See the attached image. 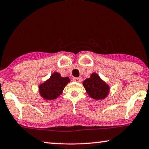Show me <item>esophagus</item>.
Masks as SVG:
<instances>
[{"instance_id": "1", "label": "esophagus", "mask_w": 149, "mask_h": 149, "mask_svg": "<svg viewBox=\"0 0 149 149\" xmlns=\"http://www.w3.org/2000/svg\"><path fill=\"white\" fill-rule=\"evenodd\" d=\"M82 81V79L81 77H79V78H73V81L76 82V83H80V82H81Z\"/></svg>"}]
</instances>
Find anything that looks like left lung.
Wrapping results in <instances>:
<instances>
[{
	"instance_id": "obj_1",
	"label": "left lung",
	"mask_w": 149,
	"mask_h": 149,
	"mask_svg": "<svg viewBox=\"0 0 149 149\" xmlns=\"http://www.w3.org/2000/svg\"><path fill=\"white\" fill-rule=\"evenodd\" d=\"M83 85L88 95L95 100H105L110 91V86L96 72H93L89 78L83 81Z\"/></svg>"
}]
</instances>
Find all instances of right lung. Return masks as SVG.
<instances>
[{
	"label": "right lung",
	"instance_id": "right-lung-1",
	"mask_svg": "<svg viewBox=\"0 0 149 149\" xmlns=\"http://www.w3.org/2000/svg\"><path fill=\"white\" fill-rule=\"evenodd\" d=\"M70 81L69 77H62L60 73L54 72L48 79L39 85V94L46 101L56 100L62 94L64 87Z\"/></svg>",
	"mask_w": 149,
	"mask_h": 149
}]
</instances>
